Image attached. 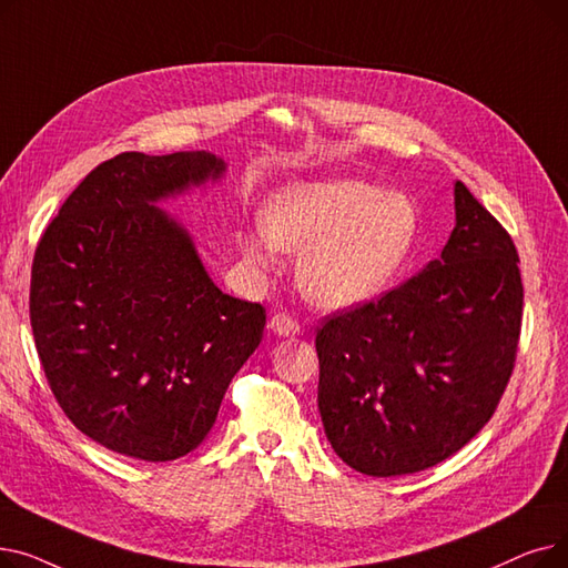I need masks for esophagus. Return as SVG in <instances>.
<instances>
[{
    "mask_svg": "<svg viewBox=\"0 0 568 568\" xmlns=\"http://www.w3.org/2000/svg\"><path fill=\"white\" fill-rule=\"evenodd\" d=\"M268 326H272L274 334L285 336V338L300 334V322H296V320H294L292 315H287V313H276V315L272 317V322H268Z\"/></svg>",
    "mask_w": 568,
    "mask_h": 568,
    "instance_id": "34e87169",
    "label": "esophagus"
}]
</instances>
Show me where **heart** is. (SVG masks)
Masks as SVG:
<instances>
[{
  "label": "heart",
  "instance_id": "b5f03b06",
  "mask_svg": "<svg viewBox=\"0 0 568 568\" xmlns=\"http://www.w3.org/2000/svg\"><path fill=\"white\" fill-rule=\"evenodd\" d=\"M422 219L403 193L362 179L290 184L262 209V230L239 234L246 264L272 268L298 253L296 281L329 311L362 306L389 287L419 244Z\"/></svg>",
  "mask_w": 568,
  "mask_h": 568
}]
</instances>
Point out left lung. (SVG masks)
<instances>
[{
	"label": "left lung",
	"mask_w": 568,
	"mask_h": 568,
	"mask_svg": "<svg viewBox=\"0 0 568 568\" xmlns=\"http://www.w3.org/2000/svg\"><path fill=\"white\" fill-rule=\"evenodd\" d=\"M439 260L377 302L324 317L317 407L352 469H428L479 433L511 377L523 317L518 251L463 182Z\"/></svg>",
	"instance_id": "8db88e82"
}]
</instances>
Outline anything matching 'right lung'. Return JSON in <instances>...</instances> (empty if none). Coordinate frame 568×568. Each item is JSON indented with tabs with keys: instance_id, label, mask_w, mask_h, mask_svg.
<instances>
[{
	"instance_id": "obj_1",
	"label": "right lung",
	"mask_w": 568,
	"mask_h": 568,
	"mask_svg": "<svg viewBox=\"0 0 568 568\" xmlns=\"http://www.w3.org/2000/svg\"><path fill=\"white\" fill-rule=\"evenodd\" d=\"M225 170L209 152L119 154L82 179L37 246L41 366L73 426L114 454L193 452L262 341L264 308L221 292L191 232L156 206Z\"/></svg>"
}]
</instances>
